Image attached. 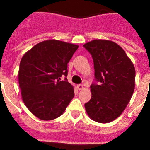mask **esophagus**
<instances>
[{"label":"esophagus","mask_w":150,"mask_h":150,"mask_svg":"<svg viewBox=\"0 0 150 150\" xmlns=\"http://www.w3.org/2000/svg\"><path fill=\"white\" fill-rule=\"evenodd\" d=\"M83 88H84V87H83V84H79V85H77V88L79 90H82V89H83Z\"/></svg>","instance_id":"34e87169"}]
</instances>
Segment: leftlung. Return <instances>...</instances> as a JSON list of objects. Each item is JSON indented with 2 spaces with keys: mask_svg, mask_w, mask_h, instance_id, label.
<instances>
[{
  "mask_svg": "<svg viewBox=\"0 0 150 150\" xmlns=\"http://www.w3.org/2000/svg\"><path fill=\"white\" fill-rule=\"evenodd\" d=\"M83 46L93 59L95 78L90 86L91 98L85 108L94 121L110 122L122 114L132 98L134 66L121 46L112 41L94 40Z\"/></svg>",
  "mask_w": 150,
  "mask_h": 150,
  "instance_id": "left-lung-1",
  "label": "left lung"
}]
</instances>
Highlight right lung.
Here are the masks:
<instances>
[{"instance_id": "1", "label": "right lung", "mask_w": 150, "mask_h": 150, "mask_svg": "<svg viewBox=\"0 0 150 150\" xmlns=\"http://www.w3.org/2000/svg\"><path fill=\"white\" fill-rule=\"evenodd\" d=\"M79 46L57 40L38 43L26 52L19 64L18 83L24 103L40 120L62 115L74 97L67 82V63ZM62 76H66L60 81Z\"/></svg>"}]
</instances>
